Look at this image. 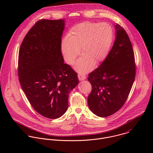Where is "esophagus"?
I'll list each match as a JSON object with an SVG mask.
<instances>
[{
  "label": "esophagus",
  "instance_id": "1",
  "mask_svg": "<svg viewBox=\"0 0 153 153\" xmlns=\"http://www.w3.org/2000/svg\"><path fill=\"white\" fill-rule=\"evenodd\" d=\"M77 76H78V79L79 80H83L86 79L85 75H84L83 74H78Z\"/></svg>",
  "mask_w": 153,
  "mask_h": 153
}]
</instances>
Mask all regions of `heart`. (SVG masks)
Wrapping results in <instances>:
<instances>
[{
  "label": "heart",
  "instance_id": "heart-1",
  "mask_svg": "<svg viewBox=\"0 0 153 153\" xmlns=\"http://www.w3.org/2000/svg\"><path fill=\"white\" fill-rule=\"evenodd\" d=\"M114 39V30L108 23L83 22L73 27L67 40H63L61 50L64 59L73 65L79 54L83 56L76 62L75 69L85 73L93 67V63L103 61L110 52Z\"/></svg>",
  "mask_w": 153,
  "mask_h": 153
}]
</instances>
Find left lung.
I'll return each mask as SVG.
<instances>
[{
    "label": "left lung",
    "instance_id": "1",
    "mask_svg": "<svg viewBox=\"0 0 153 153\" xmlns=\"http://www.w3.org/2000/svg\"><path fill=\"white\" fill-rule=\"evenodd\" d=\"M116 40L100 67L89 74L92 91L88 97L90 110L102 117L110 116L122 107L131 90L136 76L134 54L125 30L115 26Z\"/></svg>",
    "mask_w": 153,
    "mask_h": 153
}]
</instances>
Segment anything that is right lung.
Segmentation results:
<instances>
[{
	"label": "right lung",
	"mask_w": 153,
	"mask_h": 153,
	"mask_svg": "<svg viewBox=\"0 0 153 153\" xmlns=\"http://www.w3.org/2000/svg\"><path fill=\"white\" fill-rule=\"evenodd\" d=\"M64 28L63 19L39 20L24 37L19 53L22 89L34 110L51 119L66 112L70 93L79 83L77 73L63 62Z\"/></svg>",
	"instance_id": "obj_1"
}]
</instances>
